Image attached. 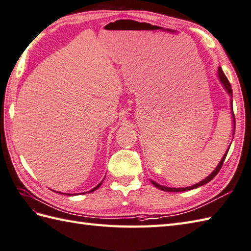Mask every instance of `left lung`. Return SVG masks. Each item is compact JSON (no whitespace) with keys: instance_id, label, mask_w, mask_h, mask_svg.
<instances>
[{"instance_id":"left-lung-1","label":"left lung","mask_w":251,"mask_h":251,"mask_svg":"<svg viewBox=\"0 0 251 251\" xmlns=\"http://www.w3.org/2000/svg\"><path fill=\"white\" fill-rule=\"evenodd\" d=\"M217 77H218V79H219V81L221 82L222 87L225 88V90L226 91V93L229 94V97L231 98V99H230V107H231L232 119H233V135H234V133H235V118H234V114H233V101H232L233 93H232V87H231L229 80H227V78H226L225 73H224V71H222V69L220 68V66L218 68V70H217ZM230 146H231V145H230ZM230 146L227 147L226 153L224 154V157L221 158V160H220V162L218 163V165L216 166V169H215L213 172H211L207 177L204 178V179L201 180L200 182L196 183V185H192V186H190V187H185V188H171V187H166V186L160 185V183L155 182V181H153V180H150V181H151V183H152V185H153L154 187H157V188L160 189V190L166 191V192H182V191H188V190H192V189H196V188L201 187V186H203V185H206V183L209 182L217 174H218V172L220 171L222 164H224V162H225V159H226V157L227 151H229Z\"/></svg>"}]
</instances>
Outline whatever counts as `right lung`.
I'll list each match as a JSON object with an SVG mask.
<instances>
[{
    "mask_svg": "<svg viewBox=\"0 0 251 251\" xmlns=\"http://www.w3.org/2000/svg\"><path fill=\"white\" fill-rule=\"evenodd\" d=\"M103 180H104V179H103ZM103 180H102L101 182H100V183H99V185H98L97 187H94L93 189H91V190H90V191H87V192H93V191H96V190H97V189H98V188H100V186H101V185H102V182H103ZM87 192H83V193H87ZM59 193H60V192H59ZM62 194H65V193H62ZM68 196H74V194H71V193H68Z\"/></svg>",
    "mask_w": 251,
    "mask_h": 251,
    "instance_id": "add662e5",
    "label": "right lung"
}]
</instances>
